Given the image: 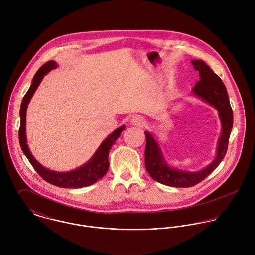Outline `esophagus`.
Segmentation results:
<instances>
[{
  "instance_id": "obj_1",
  "label": "esophagus",
  "mask_w": 255,
  "mask_h": 255,
  "mask_svg": "<svg viewBox=\"0 0 255 255\" xmlns=\"http://www.w3.org/2000/svg\"><path fill=\"white\" fill-rule=\"evenodd\" d=\"M131 124L137 127H142L145 124V121L143 119V117L141 116H135L131 119Z\"/></svg>"
}]
</instances>
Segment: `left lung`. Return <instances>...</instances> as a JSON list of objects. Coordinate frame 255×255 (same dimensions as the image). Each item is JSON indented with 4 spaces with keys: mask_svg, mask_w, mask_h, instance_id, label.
<instances>
[{
    "mask_svg": "<svg viewBox=\"0 0 255 255\" xmlns=\"http://www.w3.org/2000/svg\"><path fill=\"white\" fill-rule=\"evenodd\" d=\"M191 64L199 73V80L193 87L195 95L218 110L222 124L216 158L206 168L198 172H187L171 168L165 161L163 153L151 133L145 131V167L148 174L156 182L174 187H190L202 182L224 159L230 134L233 128V111L227 89L222 79L202 60H193Z\"/></svg>",
    "mask_w": 255,
    "mask_h": 255,
    "instance_id": "1",
    "label": "left lung"
}]
</instances>
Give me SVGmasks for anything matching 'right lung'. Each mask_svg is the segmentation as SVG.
<instances>
[{
    "label": "right lung",
    "mask_w": 255,
    "mask_h": 255,
    "mask_svg": "<svg viewBox=\"0 0 255 255\" xmlns=\"http://www.w3.org/2000/svg\"><path fill=\"white\" fill-rule=\"evenodd\" d=\"M58 65L55 61H49L46 64H44L35 73L32 79V83L22 99V102L20 105V111H19V114H20V127L18 131L19 144L24 155L27 157L28 161L30 162L34 170L46 182L59 187H64V188H80L83 186L91 185L98 182L100 179H102L105 176V174L109 169L108 156H109L110 149L115 144L116 140L121 135V132L125 129V126H122L118 128L115 131H113L101 143V145L99 146V148L97 149L95 154L92 156V158L87 163H85L84 165H82L76 170H73L71 172L59 173V172L50 171L44 168L41 164H39L37 160L34 159L33 155L31 154L26 141V132H25L26 110L30 102V99L32 98L44 75L49 73L51 70L56 69Z\"/></svg>",
    "instance_id": "add662e5"
}]
</instances>
